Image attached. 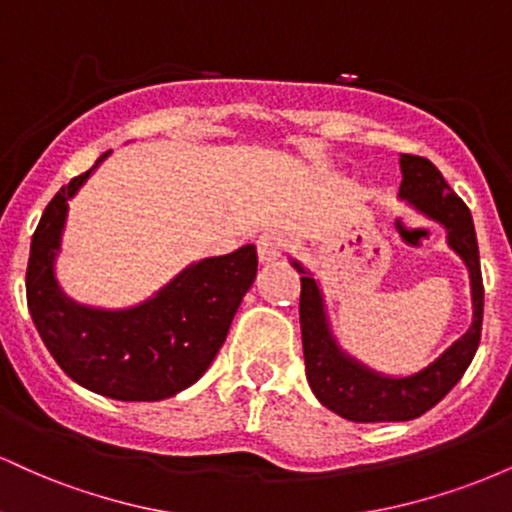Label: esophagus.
Segmentation results:
<instances>
[{"label": "esophagus", "mask_w": 512, "mask_h": 512, "mask_svg": "<svg viewBox=\"0 0 512 512\" xmlns=\"http://www.w3.org/2000/svg\"><path fill=\"white\" fill-rule=\"evenodd\" d=\"M286 238L276 231H264L260 238H257V255H260L262 262H274L284 255L286 250Z\"/></svg>", "instance_id": "34e87169"}]
</instances>
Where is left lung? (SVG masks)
<instances>
[{"instance_id":"obj_1","label":"left lung","mask_w":512,"mask_h":512,"mask_svg":"<svg viewBox=\"0 0 512 512\" xmlns=\"http://www.w3.org/2000/svg\"><path fill=\"white\" fill-rule=\"evenodd\" d=\"M399 166H402L399 197L416 211L426 214L428 219L440 223L448 231V245L467 264L469 279H472L474 317L469 330L419 373L404 375V378L375 373L339 349L327 322L320 286L310 272L293 262V267L303 274L301 337L310 390L315 392L320 404L356 424L409 421L426 414L457 385L477 354L481 339L484 284H481L479 245L472 214L428 158L402 154Z\"/></svg>"}]
</instances>
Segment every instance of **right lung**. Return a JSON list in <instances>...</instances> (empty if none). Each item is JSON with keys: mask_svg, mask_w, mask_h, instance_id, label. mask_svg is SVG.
I'll return each instance as SVG.
<instances>
[{"mask_svg": "<svg viewBox=\"0 0 512 512\" xmlns=\"http://www.w3.org/2000/svg\"><path fill=\"white\" fill-rule=\"evenodd\" d=\"M64 185L40 216L26 269L28 310L64 373L122 402H158L197 383L226 342L257 274L255 245L190 264L149 301L101 310L67 298L55 279L69 199L105 161Z\"/></svg>", "mask_w": 512, "mask_h": 512, "instance_id": "obj_1", "label": "right lung"}]
</instances>
